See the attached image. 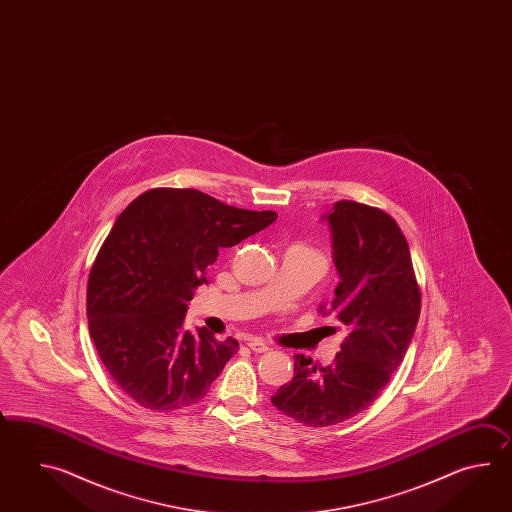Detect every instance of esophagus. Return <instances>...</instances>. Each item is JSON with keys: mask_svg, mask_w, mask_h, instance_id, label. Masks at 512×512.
<instances>
[{"mask_svg": "<svg viewBox=\"0 0 512 512\" xmlns=\"http://www.w3.org/2000/svg\"><path fill=\"white\" fill-rule=\"evenodd\" d=\"M247 346L252 349V351H256V353H265V351H269V346L260 340V338H251L249 342H247Z\"/></svg>", "mask_w": 512, "mask_h": 512, "instance_id": "esophagus-1", "label": "esophagus"}]
</instances>
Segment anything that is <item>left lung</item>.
Wrapping results in <instances>:
<instances>
[{"instance_id":"8db88e82","label":"left lung","mask_w":512,"mask_h":512,"mask_svg":"<svg viewBox=\"0 0 512 512\" xmlns=\"http://www.w3.org/2000/svg\"><path fill=\"white\" fill-rule=\"evenodd\" d=\"M331 229L340 282L320 313L337 316L346 340L329 366L294 355V377L271 403L305 426H331L366 410L403 362L421 313L410 247L379 208L338 201L322 216Z\"/></svg>"}]
</instances>
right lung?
Here are the masks:
<instances>
[{"label": "right lung", "instance_id": "right-lung-1", "mask_svg": "<svg viewBox=\"0 0 512 512\" xmlns=\"http://www.w3.org/2000/svg\"><path fill=\"white\" fill-rule=\"evenodd\" d=\"M276 218L192 188H155L120 214L89 272L87 320L98 357L135 403L170 412L207 395L240 344L186 329V302L219 249Z\"/></svg>", "mask_w": 512, "mask_h": 512}]
</instances>
